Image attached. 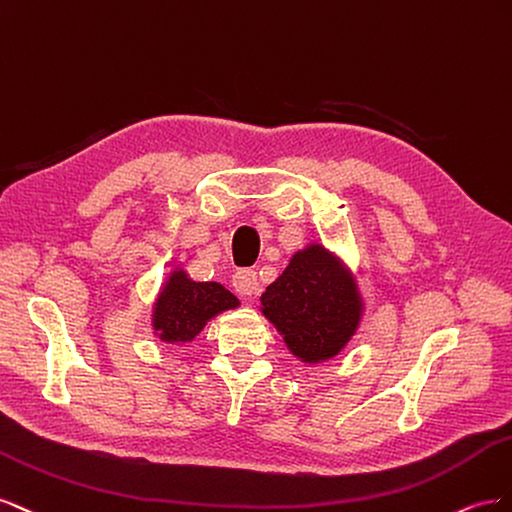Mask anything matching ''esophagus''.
<instances>
[{
  "mask_svg": "<svg viewBox=\"0 0 512 512\" xmlns=\"http://www.w3.org/2000/svg\"><path fill=\"white\" fill-rule=\"evenodd\" d=\"M233 289L238 291L240 296H253L257 291V272L255 270H238L231 279Z\"/></svg>",
  "mask_w": 512,
  "mask_h": 512,
  "instance_id": "1",
  "label": "esophagus"
}]
</instances>
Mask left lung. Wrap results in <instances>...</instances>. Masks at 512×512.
Returning a JSON list of instances; mask_svg holds the SVG:
<instances>
[{
    "mask_svg": "<svg viewBox=\"0 0 512 512\" xmlns=\"http://www.w3.org/2000/svg\"><path fill=\"white\" fill-rule=\"evenodd\" d=\"M259 300L261 313L283 334L289 352L306 364L339 356L356 334L364 309L352 272L321 244L291 255Z\"/></svg>",
    "mask_w": 512,
    "mask_h": 512,
    "instance_id": "1",
    "label": "left lung"
}]
</instances>
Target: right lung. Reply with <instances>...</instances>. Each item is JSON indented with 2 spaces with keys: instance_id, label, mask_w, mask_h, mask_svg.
<instances>
[{
  "instance_id": "add662e5",
  "label": "right lung",
  "mask_w": 512,
  "mask_h": 512,
  "mask_svg": "<svg viewBox=\"0 0 512 512\" xmlns=\"http://www.w3.org/2000/svg\"><path fill=\"white\" fill-rule=\"evenodd\" d=\"M238 306L240 300L221 283H197L186 270L173 268L156 296L152 328L163 343H191L210 319Z\"/></svg>"
}]
</instances>
